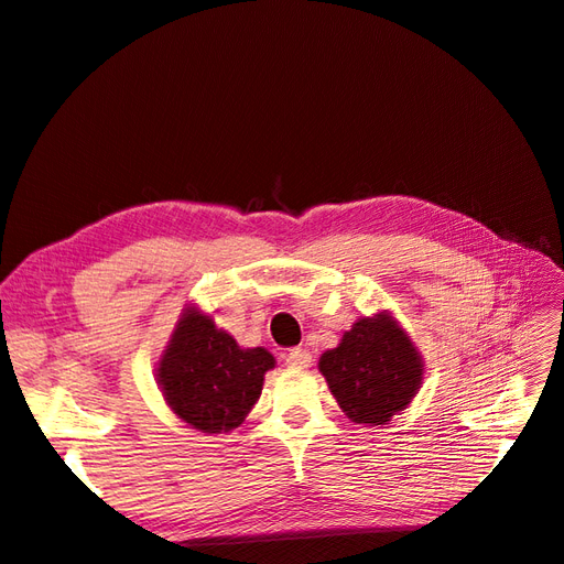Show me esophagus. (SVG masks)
<instances>
[{"mask_svg": "<svg viewBox=\"0 0 564 564\" xmlns=\"http://www.w3.org/2000/svg\"><path fill=\"white\" fill-rule=\"evenodd\" d=\"M284 360H286V367H292V369H308L313 362V355L305 348H292L286 352Z\"/></svg>", "mask_w": 564, "mask_h": 564, "instance_id": "obj_1", "label": "esophagus"}]
</instances>
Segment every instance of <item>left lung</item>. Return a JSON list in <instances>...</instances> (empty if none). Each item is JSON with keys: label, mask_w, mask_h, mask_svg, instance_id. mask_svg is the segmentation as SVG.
I'll list each match as a JSON object with an SVG mask.
<instances>
[{"label": "left lung", "mask_w": 564, "mask_h": 564, "mask_svg": "<svg viewBox=\"0 0 564 564\" xmlns=\"http://www.w3.org/2000/svg\"><path fill=\"white\" fill-rule=\"evenodd\" d=\"M332 395L355 423L383 425L400 414L423 381V360L390 313L362 317L319 357Z\"/></svg>", "instance_id": "1"}]
</instances>
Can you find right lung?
<instances>
[{"label": "right lung", "mask_w": 564, "mask_h": 564, "mask_svg": "<svg viewBox=\"0 0 564 564\" xmlns=\"http://www.w3.org/2000/svg\"><path fill=\"white\" fill-rule=\"evenodd\" d=\"M275 357L242 348L212 315L187 305L160 357L158 383L172 412L202 433H228L259 402Z\"/></svg>", "instance_id": "obj_1"}]
</instances>
